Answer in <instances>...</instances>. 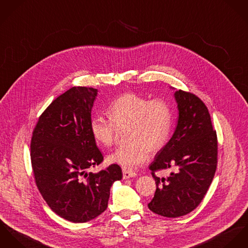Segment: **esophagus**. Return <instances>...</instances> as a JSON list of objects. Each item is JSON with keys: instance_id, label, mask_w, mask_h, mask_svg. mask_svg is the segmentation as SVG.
<instances>
[{"instance_id": "esophagus-1", "label": "esophagus", "mask_w": 248, "mask_h": 248, "mask_svg": "<svg viewBox=\"0 0 248 248\" xmlns=\"http://www.w3.org/2000/svg\"><path fill=\"white\" fill-rule=\"evenodd\" d=\"M137 174L133 171H130V170H127V169H123V178L124 180L126 179H129V178H132V177H136Z\"/></svg>"}]
</instances>
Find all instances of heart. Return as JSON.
Listing matches in <instances>:
<instances>
[{
    "label": "heart",
    "mask_w": 248,
    "mask_h": 248,
    "mask_svg": "<svg viewBox=\"0 0 248 248\" xmlns=\"http://www.w3.org/2000/svg\"><path fill=\"white\" fill-rule=\"evenodd\" d=\"M109 119L94 115L90 130L95 140L109 147L118 129L128 127L127 144L115 149L108 157L110 164L124 169H135L148 161L150 153L164 149L173 128V110L164 99H152L134 92H126L117 98L108 108Z\"/></svg>",
    "instance_id": "heart-1"
}]
</instances>
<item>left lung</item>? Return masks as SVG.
I'll return each mask as SVG.
<instances>
[{"label":"left lung","mask_w":248,"mask_h":248,"mask_svg":"<svg viewBox=\"0 0 248 248\" xmlns=\"http://www.w3.org/2000/svg\"><path fill=\"white\" fill-rule=\"evenodd\" d=\"M174 96L179 110L176 129L149 165L157 188L148 208L167 218L186 215L201 203L218 162L217 133L206 106L190 92L179 90ZM168 168L175 169L168 177L155 175Z\"/></svg>","instance_id":"1"}]
</instances>
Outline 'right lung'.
<instances>
[{
	"mask_svg": "<svg viewBox=\"0 0 248 248\" xmlns=\"http://www.w3.org/2000/svg\"><path fill=\"white\" fill-rule=\"evenodd\" d=\"M97 93L92 87L74 86L60 95L40 116L31 138L36 186L52 211L72 222L102 214L111 186L123 178L118 165L88 172L104 161L90 130Z\"/></svg>",
	"mask_w": 248,
	"mask_h": 248,
	"instance_id": "right-lung-1",
	"label": "right lung"
}]
</instances>
